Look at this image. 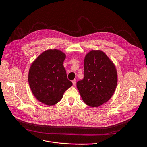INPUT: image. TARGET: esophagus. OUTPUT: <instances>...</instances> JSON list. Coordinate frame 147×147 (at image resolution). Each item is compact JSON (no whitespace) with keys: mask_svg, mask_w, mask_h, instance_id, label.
<instances>
[{"mask_svg":"<svg viewBox=\"0 0 147 147\" xmlns=\"http://www.w3.org/2000/svg\"><path fill=\"white\" fill-rule=\"evenodd\" d=\"M72 83H73V86H76V79L73 80L72 81Z\"/></svg>","mask_w":147,"mask_h":147,"instance_id":"34e87169","label":"esophagus"}]
</instances>
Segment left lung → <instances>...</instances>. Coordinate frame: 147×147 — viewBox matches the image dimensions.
<instances>
[{"mask_svg":"<svg viewBox=\"0 0 147 147\" xmlns=\"http://www.w3.org/2000/svg\"><path fill=\"white\" fill-rule=\"evenodd\" d=\"M84 78L77 87L84 102L90 107H98L108 101L117 84L115 65L101 50H91L85 56Z\"/></svg>","mask_w":147,"mask_h":147,"instance_id":"1","label":"left lung"}]
</instances>
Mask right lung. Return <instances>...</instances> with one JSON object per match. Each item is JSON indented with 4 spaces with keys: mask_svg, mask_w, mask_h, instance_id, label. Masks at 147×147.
I'll use <instances>...</instances> for the list:
<instances>
[{
    "mask_svg": "<svg viewBox=\"0 0 147 147\" xmlns=\"http://www.w3.org/2000/svg\"><path fill=\"white\" fill-rule=\"evenodd\" d=\"M65 59L61 51L51 49L42 53L32 63L29 71V84L40 102L48 105L56 104L73 85L63 66Z\"/></svg>",
    "mask_w": 147,
    "mask_h": 147,
    "instance_id": "add662e5",
    "label": "right lung"
}]
</instances>
